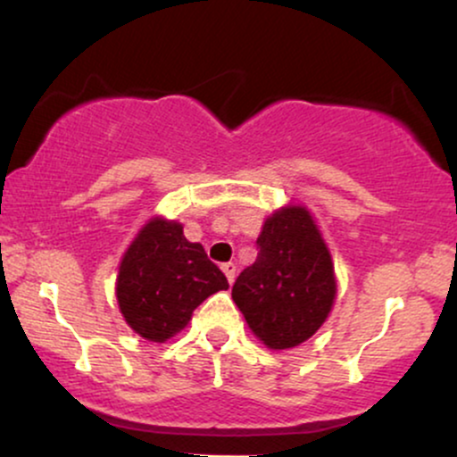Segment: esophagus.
<instances>
[{
	"label": "esophagus",
	"mask_w": 457,
	"mask_h": 457,
	"mask_svg": "<svg viewBox=\"0 0 457 457\" xmlns=\"http://www.w3.org/2000/svg\"><path fill=\"white\" fill-rule=\"evenodd\" d=\"M221 270L225 272V277H228V281L234 283V279H236V264H234V262H225V264H221Z\"/></svg>",
	"instance_id": "34e87169"
}]
</instances>
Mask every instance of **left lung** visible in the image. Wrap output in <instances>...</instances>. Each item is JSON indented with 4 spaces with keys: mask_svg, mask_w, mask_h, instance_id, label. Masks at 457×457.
Here are the masks:
<instances>
[{
    "mask_svg": "<svg viewBox=\"0 0 457 457\" xmlns=\"http://www.w3.org/2000/svg\"><path fill=\"white\" fill-rule=\"evenodd\" d=\"M258 249L232 298L260 342L272 350L295 348L333 309L337 283L328 246L307 208L286 206L264 221Z\"/></svg>",
    "mask_w": 457,
    "mask_h": 457,
    "instance_id": "obj_1",
    "label": "left lung"
}]
</instances>
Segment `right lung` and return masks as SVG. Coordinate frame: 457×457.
<instances>
[{"instance_id": "right-lung-1", "label": "right lung", "mask_w": 457, "mask_h": 457, "mask_svg": "<svg viewBox=\"0 0 457 457\" xmlns=\"http://www.w3.org/2000/svg\"><path fill=\"white\" fill-rule=\"evenodd\" d=\"M229 283L199 243H188L182 225L154 217L120 262L115 295L124 320L148 342L180 333L195 307Z\"/></svg>"}]
</instances>
